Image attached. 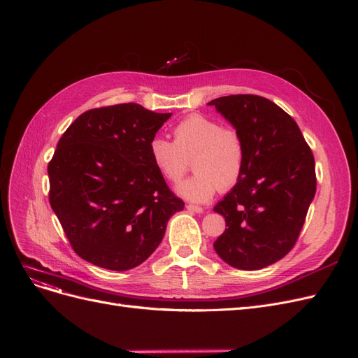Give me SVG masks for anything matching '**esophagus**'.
<instances>
[{
  "label": "esophagus",
  "mask_w": 358,
  "mask_h": 358,
  "mask_svg": "<svg viewBox=\"0 0 358 358\" xmlns=\"http://www.w3.org/2000/svg\"><path fill=\"white\" fill-rule=\"evenodd\" d=\"M186 208L190 210V213H203L205 208L201 205H194V203H189L186 205Z\"/></svg>",
  "instance_id": "esophagus-1"
}]
</instances>
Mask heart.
I'll use <instances>...</instances> for the list:
<instances>
[{
    "mask_svg": "<svg viewBox=\"0 0 358 358\" xmlns=\"http://www.w3.org/2000/svg\"><path fill=\"white\" fill-rule=\"evenodd\" d=\"M149 155L157 174L169 182H178L193 161L196 172L177 187L181 196L193 202H206L218 189L234 187L246 161L239 131L203 115L182 119L174 128V141L153 137Z\"/></svg>",
    "mask_w": 358,
    "mask_h": 358,
    "instance_id": "1",
    "label": "heart"
}]
</instances>
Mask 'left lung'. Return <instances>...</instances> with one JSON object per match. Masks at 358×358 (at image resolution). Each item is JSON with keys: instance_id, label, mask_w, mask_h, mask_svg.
<instances>
[{"instance_id": "1", "label": "left lung", "mask_w": 358, "mask_h": 358, "mask_svg": "<svg viewBox=\"0 0 358 358\" xmlns=\"http://www.w3.org/2000/svg\"><path fill=\"white\" fill-rule=\"evenodd\" d=\"M208 104L239 131L246 150L242 178L214 208L227 227L214 249L231 267L259 270L298 241L317 187L314 156L292 116L266 97L234 94Z\"/></svg>"}]
</instances>
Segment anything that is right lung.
<instances>
[{
  "label": "right lung",
  "mask_w": 358,
  "mask_h": 358,
  "mask_svg": "<svg viewBox=\"0 0 358 358\" xmlns=\"http://www.w3.org/2000/svg\"><path fill=\"white\" fill-rule=\"evenodd\" d=\"M169 116L137 103L104 106L79 115L59 140L48 199L83 259L113 271L140 266L184 208L149 155Z\"/></svg>",
  "instance_id": "add662e5"
}]
</instances>
